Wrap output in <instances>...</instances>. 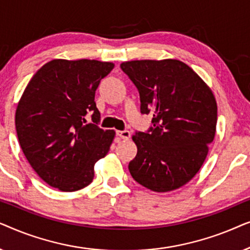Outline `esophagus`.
<instances>
[{
  "mask_svg": "<svg viewBox=\"0 0 250 250\" xmlns=\"http://www.w3.org/2000/svg\"><path fill=\"white\" fill-rule=\"evenodd\" d=\"M117 135L123 140H128L131 138V132L129 131H117Z\"/></svg>",
  "mask_w": 250,
  "mask_h": 250,
  "instance_id": "34e87169",
  "label": "esophagus"
}]
</instances>
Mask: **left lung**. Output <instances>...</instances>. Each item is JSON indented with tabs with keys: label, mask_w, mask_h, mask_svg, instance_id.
I'll return each instance as SVG.
<instances>
[{
	"label": "left lung",
	"mask_w": 250,
	"mask_h": 250,
	"mask_svg": "<svg viewBox=\"0 0 250 250\" xmlns=\"http://www.w3.org/2000/svg\"><path fill=\"white\" fill-rule=\"evenodd\" d=\"M138 87L141 112H152L153 127L138 132L128 169L155 192L183 187L199 172L216 132L217 104L210 87L176 59L132 60L121 64Z\"/></svg>",
	"instance_id": "1"
}]
</instances>
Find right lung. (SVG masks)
I'll return each instance as SVG.
<instances>
[{
	"mask_svg": "<svg viewBox=\"0 0 250 250\" xmlns=\"http://www.w3.org/2000/svg\"><path fill=\"white\" fill-rule=\"evenodd\" d=\"M114 67L98 60L54 59L23 91L16 110L17 135L30 166L49 186L73 192L93 181L95 163L107 155L116 135L97 125L94 95ZM88 111L95 125L86 124Z\"/></svg>",
	"mask_w": 250,
	"mask_h": 250,
	"instance_id": "add662e5",
	"label": "right lung"
}]
</instances>
